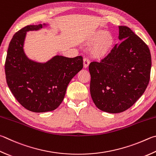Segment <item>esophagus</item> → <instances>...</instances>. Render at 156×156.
<instances>
[{
    "label": "esophagus",
    "mask_w": 156,
    "mask_h": 156,
    "mask_svg": "<svg viewBox=\"0 0 156 156\" xmlns=\"http://www.w3.org/2000/svg\"><path fill=\"white\" fill-rule=\"evenodd\" d=\"M89 63H90V61L87 58H84L83 59V65H84V68H87L89 66Z\"/></svg>",
    "instance_id": "34e87169"
}]
</instances>
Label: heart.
Masks as SVG:
<instances>
[{
    "label": "heart",
    "mask_w": 156,
    "mask_h": 156,
    "mask_svg": "<svg viewBox=\"0 0 156 156\" xmlns=\"http://www.w3.org/2000/svg\"><path fill=\"white\" fill-rule=\"evenodd\" d=\"M86 44H93L91 52L96 58H104L110 55L115 44V37L108 31L98 30L88 37Z\"/></svg>",
    "instance_id": "1"
}]
</instances>
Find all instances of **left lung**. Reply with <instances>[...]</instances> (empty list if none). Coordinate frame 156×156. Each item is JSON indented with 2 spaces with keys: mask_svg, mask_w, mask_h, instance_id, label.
I'll list each match as a JSON object with an SVG mask.
<instances>
[{
  "mask_svg": "<svg viewBox=\"0 0 156 156\" xmlns=\"http://www.w3.org/2000/svg\"><path fill=\"white\" fill-rule=\"evenodd\" d=\"M119 39L100 63L91 62L90 92L99 109L119 113L131 107L145 92L150 80L151 53L147 45L129 28L119 27Z\"/></svg>",
  "mask_w": 156,
  "mask_h": 156,
  "instance_id": "obj_1",
  "label": "left lung"
}]
</instances>
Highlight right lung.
Here are the masks:
<instances>
[{"instance_id":"right-lung-1","label":"right lung","mask_w":156,"mask_h":156,"mask_svg":"<svg viewBox=\"0 0 156 156\" xmlns=\"http://www.w3.org/2000/svg\"><path fill=\"white\" fill-rule=\"evenodd\" d=\"M46 24L29 25L18 31L9 43L5 64L7 85L18 102L35 112L52 111L63 101L71 80L83 69L81 56H55L37 63L25 55L27 32L38 30Z\"/></svg>"}]
</instances>
